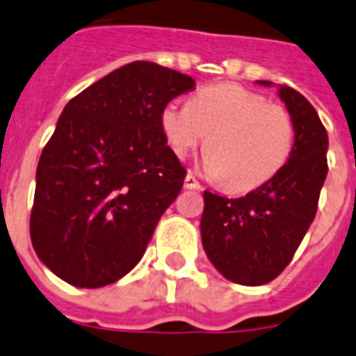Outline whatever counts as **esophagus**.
Returning <instances> with one entry per match:
<instances>
[{"instance_id":"obj_1","label":"esophagus","mask_w":356,"mask_h":356,"mask_svg":"<svg viewBox=\"0 0 356 356\" xmlns=\"http://www.w3.org/2000/svg\"><path fill=\"white\" fill-rule=\"evenodd\" d=\"M184 187H186V189H202V186L198 184V180L191 175V172L186 176V180H184Z\"/></svg>"}]
</instances>
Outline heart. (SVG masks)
<instances>
[{
  "mask_svg": "<svg viewBox=\"0 0 356 356\" xmlns=\"http://www.w3.org/2000/svg\"><path fill=\"white\" fill-rule=\"evenodd\" d=\"M170 150L184 158L204 143V172L222 178L230 191L256 189L290 159L296 126L290 111L266 96L234 83L204 87L189 106L167 104L161 111Z\"/></svg>",
  "mask_w": 356,
  "mask_h": 356,
  "instance_id": "heart-1",
  "label": "heart"
}]
</instances>
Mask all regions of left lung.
<instances>
[{"label":"left lung","instance_id":"1","mask_svg":"<svg viewBox=\"0 0 356 356\" xmlns=\"http://www.w3.org/2000/svg\"><path fill=\"white\" fill-rule=\"evenodd\" d=\"M273 87L271 81H256ZM296 139L280 172L241 198L204 191L200 236L206 256L222 277L243 286L271 282L284 271L312 225L327 178V129L312 104L278 85Z\"/></svg>","mask_w":356,"mask_h":356}]
</instances>
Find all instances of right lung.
Here are the masks:
<instances>
[{
    "mask_svg": "<svg viewBox=\"0 0 356 356\" xmlns=\"http://www.w3.org/2000/svg\"><path fill=\"white\" fill-rule=\"evenodd\" d=\"M193 87L186 74L134 60L66 104L38 161L29 225L54 275L102 288L137 266L186 178L161 111Z\"/></svg>",
    "mask_w": 356,
    "mask_h": 356,
    "instance_id": "obj_1",
    "label": "right lung"
}]
</instances>
